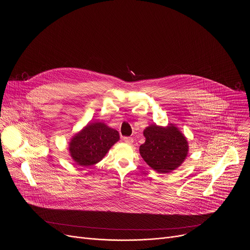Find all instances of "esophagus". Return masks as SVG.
Listing matches in <instances>:
<instances>
[{
    "mask_svg": "<svg viewBox=\"0 0 250 250\" xmlns=\"http://www.w3.org/2000/svg\"><path fill=\"white\" fill-rule=\"evenodd\" d=\"M123 140H124L126 144H129V145H131V144L133 143V138H131V137H124Z\"/></svg>",
    "mask_w": 250,
    "mask_h": 250,
    "instance_id": "esophagus-1",
    "label": "esophagus"
}]
</instances>
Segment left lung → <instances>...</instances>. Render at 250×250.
I'll return each mask as SVG.
<instances>
[{"label":"left lung","instance_id":"left-lung-1","mask_svg":"<svg viewBox=\"0 0 250 250\" xmlns=\"http://www.w3.org/2000/svg\"><path fill=\"white\" fill-rule=\"evenodd\" d=\"M146 141L139 148L146 163L160 174L171 173L180 167L188 153V142L173 124L160 126L152 124L143 132Z\"/></svg>","mask_w":250,"mask_h":250}]
</instances>
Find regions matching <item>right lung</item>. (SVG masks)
Segmentation results:
<instances>
[{
    "instance_id": "right-lung-1",
    "label": "right lung",
    "mask_w": 250,
    "mask_h": 250,
    "mask_svg": "<svg viewBox=\"0 0 250 250\" xmlns=\"http://www.w3.org/2000/svg\"><path fill=\"white\" fill-rule=\"evenodd\" d=\"M119 140L120 135L116 129L101 122L89 123L72 136L68 150L75 164L88 167L102 160Z\"/></svg>"
}]
</instances>
